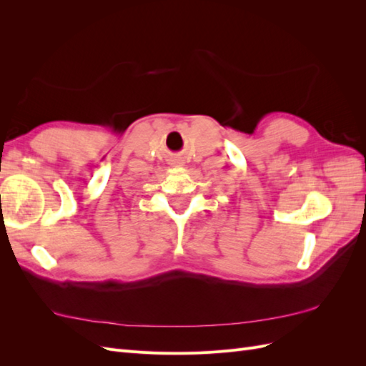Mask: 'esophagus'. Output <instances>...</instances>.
Returning a JSON list of instances; mask_svg holds the SVG:
<instances>
[{
    "mask_svg": "<svg viewBox=\"0 0 366 366\" xmlns=\"http://www.w3.org/2000/svg\"><path fill=\"white\" fill-rule=\"evenodd\" d=\"M172 164H174V166H183V164H184V160H183V157H174V159H172Z\"/></svg>",
    "mask_w": 366,
    "mask_h": 366,
    "instance_id": "34e87169",
    "label": "esophagus"
}]
</instances>
